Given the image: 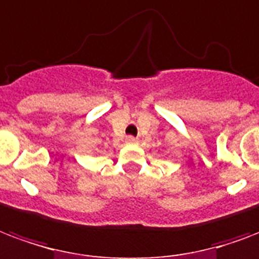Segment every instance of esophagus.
Returning a JSON list of instances; mask_svg holds the SVG:
<instances>
[{"instance_id": "esophagus-1", "label": "esophagus", "mask_w": 259, "mask_h": 259, "mask_svg": "<svg viewBox=\"0 0 259 259\" xmlns=\"http://www.w3.org/2000/svg\"><path fill=\"white\" fill-rule=\"evenodd\" d=\"M126 143H127V144H137V138L133 137V136H127V137H126Z\"/></svg>"}]
</instances>
